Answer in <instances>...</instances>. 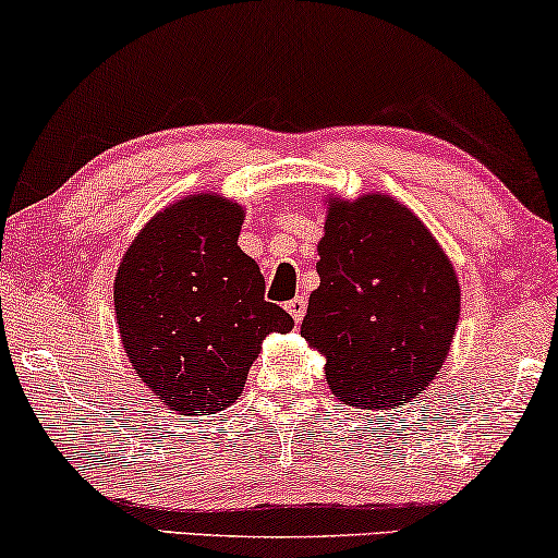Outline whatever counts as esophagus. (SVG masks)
<instances>
[{
    "label": "esophagus",
    "mask_w": 558,
    "mask_h": 558,
    "mask_svg": "<svg viewBox=\"0 0 558 558\" xmlns=\"http://www.w3.org/2000/svg\"><path fill=\"white\" fill-rule=\"evenodd\" d=\"M304 310H307V300H304V296H294V300L287 302V312H289V315H292V319H294L296 325L302 323Z\"/></svg>",
    "instance_id": "1"
}]
</instances>
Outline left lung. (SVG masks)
Masks as SVG:
<instances>
[{
    "mask_svg": "<svg viewBox=\"0 0 558 558\" xmlns=\"http://www.w3.org/2000/svg\"><path fill=\"white\" fill-rule=\"evenodd\" d=\"M319 287L302 338L325 355L332 396L396 409L426 391L460 323V279L422 218L386 193L327 197Z\"/></svg>",
    "mask_w": 558,
    "mask_h": 558,
    "instance_id": "left-lung-1",
    "label": "left lung"
}]
</instances>
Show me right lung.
Here are the masks:
<instances>
[{"mask_svg":"<svg viewBox=\"0 0 558 558\" xmlns=\"http://www.w3.org/2000/svg\"><path fill=\"white\" fill-rule=\"evenodd\" d=\"M243 205L210 193L155 213L121 258L113 307L124 353L170 414L208 416L239 399L271 332L294 319L264 300L239 246Z\"/></svg>","mask_w":558,"mask_h":558,"instance_id":"right-lung-1","label":"right lung"}]
</instances>
